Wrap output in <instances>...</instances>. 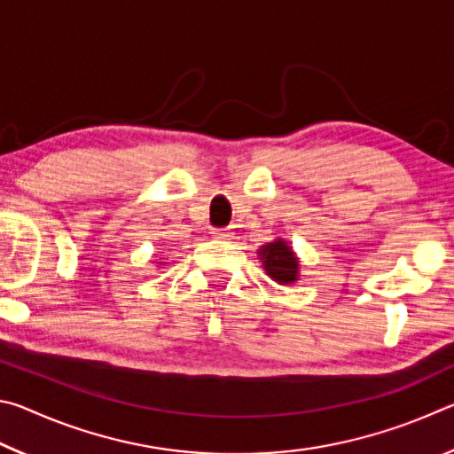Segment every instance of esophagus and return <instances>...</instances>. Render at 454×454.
I'll use <instances>...</instances> for the list:
<instances>
[{
    "label": "esophagus",
    "instance_id": "1",
    "mask_svg": "<svg viewBox=\"0 0 454 454\" xmlns=\"http://www.w3.org/2000/svg\"><path fill=\"white\" fill-rule=\"evenodd\" d=\"M232 228H216L212 232V236L214 238H218V240H230V238H232Z\"/></svg>",
    "mask_w": 454,
    "mask_h": 454
}]
</instances>
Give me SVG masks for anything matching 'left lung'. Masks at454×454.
Here are the masks:
<instances>
[{"label":"left lung","mask_w":454,"mask_h":454,"mask_svg":"<svg viewBox=\"0 0 454 454\" xmlns=\"http://www.w3.org/2000/svg\"><path fill=\"white\" fill-rule=\"evenodd\" d=\"M258 260H262L266 274L272 280L278 284H292L298 280V268H301V264H298L294 250L290 248L286 240L278 238V240L264 244L258 250Z\"/></svg>","instance_id":"obj_1"}]
</instances>
